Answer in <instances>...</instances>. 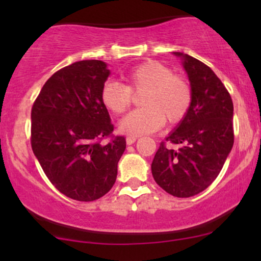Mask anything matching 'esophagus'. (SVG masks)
<instances>
[{
    "instance_id": "obj_1",
    "label": "esophagus",
    "mask_w": 261,
    "mask_h": 261,
    "mask_svg": "<svg viewBox=\"0 0 261 261\" xmlns=\"http://www.w3.org/2000/svg\"><path fill=\"white\" fill-rule=\"evenodd\" d=\"M137 137L136 136H127L126 137V143L127 145H133V143L136 142Z\"/></svg>"
}]
</instances>
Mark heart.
Instances as JSON below:
<instances>
[{
    "mask_svg": "<svg viewBox=\"0 0 261 261\" xmlns=\"http://www.w3.org/2000/svg\"><path fill=\"white\" fill-rule=\"evenodd\" d=\"M127 86L107 81L101 87L100 99L107 109L120 115L131 106L133 92H143L142 108L128 113L120 121L122 133L139 136L154 133L166 120L176 124L187 115L191 104V89L188 82L176 76L166 65L146 61L124 74Z\"/></svg>",
    "mask_w": 261,
    "mask_h": 261,
    "instance_id": "1",
    "label": "heart"
}]
</instances>
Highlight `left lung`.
Segmentation results:
<instances>
[{"mask_svg":"<svg viewBox=\"0 0 261 261\" xmlns=\"http://www.w3.org/2000/svg\"><path fill=\"white\" fill-rule=\"evenodd\" d=\"M182 60L191 87L187 115L167 142H162L152 162L155 182L170 195L190 197L212 184L222 169L234 142L233 101L214 71L199 60L173 53Z\"/></svg>","mask_w":261,"mask_h":261,"instance_id":"left-lung-1","label":"left lung"}]
</instances>
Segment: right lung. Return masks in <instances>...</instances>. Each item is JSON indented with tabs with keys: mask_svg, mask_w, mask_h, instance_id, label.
Instances as JSON below:
<instances>
[{
	"mask_svg": "<svg viewBox=\"0 0 261 261\" xmlns=\"http://www.w3.org/2000/svg\"><path fill=\"white\" fill-rule=\"evenodd\" d=\"M107 64L83 60L59 70L45 82L32 108V148L60 193L77 201L104 196L118 175L126 148L100 99L109 77ZM107 137L108 144L100 143Z\"/></svg>",
	"mask_w": 261,
	"mask_h": 261,
	"instance_id": "obj_1",
	"label": "right lung"
}]
</instances>
